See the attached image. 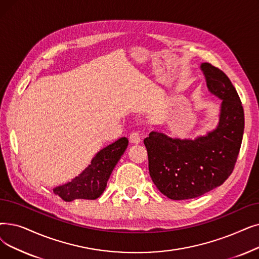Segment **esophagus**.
<instances>
[{
  "instance_id": "34e87169",
  "label": "esophagus",
  "mask_w": 259,
  "mask_h": 259,
  "mask_svg": "<svg viewBox=\"0 0 259 259\" xmlns=\"http://www.w3.org/2000/svg\"><path fill=\"white\" fill-rule=\"evenodd\" d=\"M129 141L130 143L134 144V145H138L141 143V136L138 133V132H132L130 134V138H129Z\"/></svg>"
}]
</instances>
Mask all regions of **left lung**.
<instances>
[{
  "label": "left lung",
  "instance_id": "obj_1",
  "mask_svg": "<svg viewBox=\"0 0 259 259\" xmlns=\"http://www.w3.org/2000/svg\"><path fill=\"white\" fill-rule=\"evenodd\" d=\"M200 69L209 93L221 99L217 127L195 140L157 131L144 140L152 181L172 200L193 199L220 186L231 176L242 142L244 113L237 91L217 67L204 62Z\"/></svg>",
  "mask_w": 259,
  "mask_h": 259
}]
</instances>
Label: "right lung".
<instances>
[{
	"label": "right lung",
	"mask_w": 259,
	"mask_h": 259,
	"mask_svg": "<svg viewBox=\"0 0 259 259\" xmlns=\"http://www.w3.org/2000/svg\"><path fill=\"white\" fill-rule=\"evenodd\" d=\"M128 139L120 138L116 142L99 150L85 169L72 181L55 187L53 190L62 200H95L104 193L108 180L120 156L128 147Z\"/></svg>",
	"instance_id": "1"
}]
</instances>
